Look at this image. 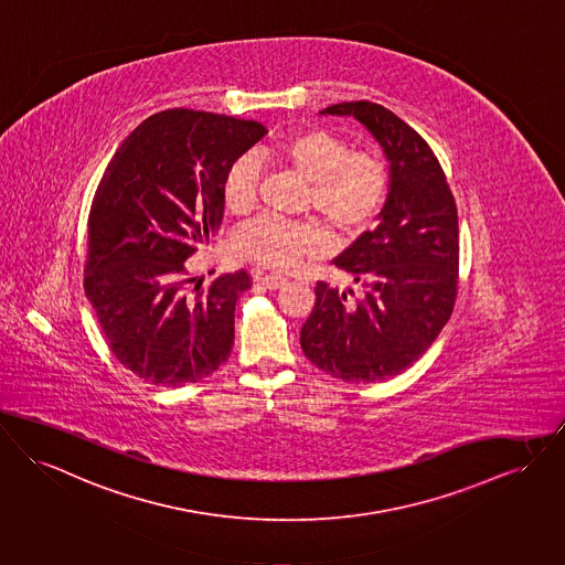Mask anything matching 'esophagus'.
Masks as SVG:
<instances>
[{
	"label": "esophagus",
	"mask_w": 565,
	"mask_h": 565,
	"mask_svg": "<svg viewBox=\"0 0 565 565\" xmlns=\"http://www.w3.org/2000/svg\"><path fill=\"white\" fill-rule=\"evenodd\" d=\"M256 279H258L260 284H265L266 288H270V290H277V288H281V286L288 284V277L277 275V273H258Z\"/></svg>",
	"instance_id": "1"
}]
</instances>
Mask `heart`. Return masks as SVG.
<instances>
[{"label":"heart","mask_w":565,"mask_h":565,"mask_svg":"<svg viewBox=\"0 0 565 565\" xmlns=\"http://www.w3.org/2000/svg\"><path fill=\"white\" fill-rule=\"evenodd\" d=\"M270 158L292 168L309 183L307 204L339 236H354L380 215L391 192V168L369 149L350 151L337 134L311 128L277 140ZM260 164L254 156L236 158L224 174L222 199L243 215L258 200ZM234 254L241 260L266 268H288L324 249V238L307 222H286L260 215L234 236Z\"/></svg>","instance_id":"heart-1"}]
</instances>
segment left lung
I'll return each instance as SVG.
<instances>
[{"instance_id":"8db88e82","label":"left lung","mask_w":565,"mask_h":565,"mask_svg":"<svg viewBox=\"0 0 565 565\" xmlns=\"http://www.w3.org/2000/svg\"><path fill=\"white\" fill-rule=\"evenodd\" d=\"M322 115H352L375 136L391 162V192L377 228L334 258L361 290L318 281L300 348L332 377L371 384L414 365L450 320L459 288L457 204L427 140L393 110L359 100Z\"/></svg>"}]
</instances>
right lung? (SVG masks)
<instances>
[{
  "mask_svg": "<svg viewBox=\"0 0 565 565\" xmlns=\"http://www.w3.org/2000/svg\"><path fill=\"white\" fill-rule=\"evenodd\" d=\"M265 134L258 121L172 108L145 119L102 174L85 292L110 354L153 386L200 382L231 356L234 307L252 277L202 284L188 258L222 224L226 170Z\"/></svg>",
  "mask_w": 565,
  "mask_h": 565,
  "instance_id": "right-lung-1",
  "label": "right lung"
}]
</instances>
